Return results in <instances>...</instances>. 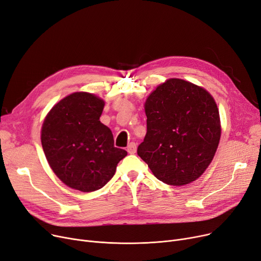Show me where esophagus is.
I'll use <instances>...</instances> for the list:
<instances>
[{
	"instance_id": "34e87169",
	"label": "esophagus",
	"mask_w": 261,
	"mask_h": 261,
	"mask_svg": "<svg viewBox=\"0 0 261 261\" xmlns=\"http://www.w3.org/2000/svg\"><path fill=\"white\" fill-rule=\"evenodd\" d=\"M127 151L130 153V154H133L137 152V144L135 143H130L127 147Z\"/></svg>"
}]
</instances>
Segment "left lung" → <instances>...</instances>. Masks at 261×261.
Returning <instances> with one entry per match:
<instances>
[{
  "mask_svg": "<svg viewBox=\"0 0 261 261\" xmlns=\"http://www.w3.org/2000/svg\"><path fill=\"white\" fill-rule=\"evenodd\" d=\"M147 133L138 154L162 182L185 186L211 163L221 138L220 114L206 89L168 79L145 102Z\"/></svg>",
  "mask_w": 261,
  "mask_h": 261,
  "instance_id": "obj_1",
  "label": "left lung"
}]
</instances>
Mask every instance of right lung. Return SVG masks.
Listing matches in <instances>:
<instances>
[{
    "label": "right lung",
    "instance_id": "add662e5",
    "mask_svg": "<svg viewBox=\"0 0 261 261\" xmlns=\"http://www.w3.org/2000/svg\"><path fill=\"white\" fill-rule=\"evenodd\" d=\"M105 101L84 92L56 103L44 118L41 145L52 171L71 189L93 192L114 176L127 151L114 147L112 131L101 122Z\"/></svg>",
    "mask_w": 261,
    "mask_h": 261
}]
</instances>
